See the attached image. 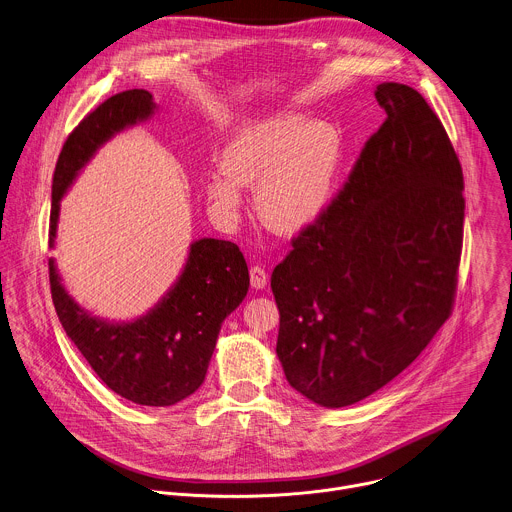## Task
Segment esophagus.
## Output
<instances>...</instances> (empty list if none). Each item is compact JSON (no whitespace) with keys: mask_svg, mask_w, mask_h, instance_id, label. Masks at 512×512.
<instances>
[{"mask_svg":"<svg viewBox=\"0 0 512 512\" xmlns=\"http://www.w3.org/2000/svg\"><path fill=\"white\" fill-rule=\"evenodd\" d=\"M249 275H251V287H253V289H265V287H267L269 277H267V273H265L263 267L253 265L251 271H249Z\"/></svg>","mask_w":512,"mask_h":512,"instance_id":"34e87169","label":"esophagus"}]
</instances>
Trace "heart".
<instances>
[{"label":"heart","mask_w":512,"mask_h":512,"mask_svg":"<svg viewBox=\"0 0 512 512\" xmlns=\"http://www.w3.org/2000/svg\"><path fill=\"white\" fill-rule=\"evenodd\" d=\"M344 140L325 120L283 112L241 128L209 175L207 199L215 213L237 219L243 187H257L255 211L275 235L295 237L311 229L335 193Z\"/></svg>","instance_id":"heart-1"}]
</instances>
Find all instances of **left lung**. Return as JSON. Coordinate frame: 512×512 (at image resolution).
<instances>
[{"instance_id":"8db88e82","label":"left lung","mask_w":512,"mask_h":512,"mask_svg":"<svg viewBox=\"0 0 512 512\" xmlns=\"http://www.w3.org/2000/svg\"><path fill=\"white\" fill-rule=\"evenodd\" d=\"M386 122L344 191L273 269L277 358L293 390L352 406L404 372L448 319L462 249V168L420 92L374 90Z\"/></svg>"}]
</instances>
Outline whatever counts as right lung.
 <instances>
[{"label":"right lung","mask_w":512,"mask_h":512,"mask_svg":"<svg viewBox=\"0 0 512 512\" xmlns=\"http://www.w3.org/2000/svg\"><path fill=\"white\" fill-rule=\"evenodd\" d=\"M156 110L150 92L126 90L100 104L68 136L52 183V249L60 203L84 166L110 138L150 120ZM50 287L66 335L112 392L140 406H173L205 382L221 325L249 291V269L235 243L197 239L177 281L130 321H110L84 309L64 287L54 257Z\"/></svg>","instance_id":"1"}]
</instances>
